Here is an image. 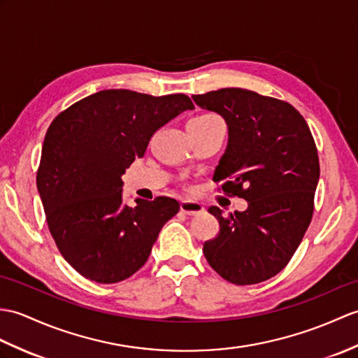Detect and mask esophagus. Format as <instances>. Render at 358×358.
<instances>
[{
    "label": "esophagus",
    "instance_id": "1",
    "mask_svg": "<svg viewBox=\"0 0 358 358\" xmlns=\"http://www.w3.org/2000/svg\"><path fill=\"white\" fill-rule=\"evenodd\" d=\"M180 209L182 213H186V215H199L204 212L203 204H199L196 201H190V199H185V201H181Z\"/></svg>",
    "mask_w": 358,
    "mask_h": 358
}]
</instances>
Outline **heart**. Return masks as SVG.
<instances>
[{
    "mask_svg": "<svg viewBox=\"0 0 358 358\" xmlns=\"http://www.w3.org/2000/svg\"><path fill=\"white\" fill-rule=\"evenodd\" d=\"M206 115H213V114H206Z\"/></svg>",
    "mask_w": 358,
    "mask_h": 358,
    "instance_id": "b5f03b06",
    "label": "heart"
}]
</instances>
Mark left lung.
<instances>
[{"mask_svg": "<svg viewBox=\"0 0 358 358\" xmlns=\"http://www.w3.org/2000/svg\"><path fill=\"white\" fill-rule=\"evenodd\" d=\"M222 115L229 128L226 152L213 181L227 195L244 198V212H209L220 234L203 253L221 278L253 285L285 268L308 229L320 166L308 123L294 106L250 90L221 88L192 96Z\"/></svg>", "mask_w": 358, "mask_h": 358, "instance_id": "left-lung-1", "label": "left lung"}]
</instances>
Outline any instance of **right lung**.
Returning <instances> with one entry per match:
<instances>
[{
	"label": "right lung",
	"instance_id": "1",
	"mask_svg": "<svg viewBox=\"0 0 358 358\" xmlns=\"http://www.w3.org/2000/svg\"><path fill=\"white\" fill-rule=\"evenodd\" d=\"M186 110H194L186 94L103 90L66 108L48 127L38 192L57 248L84 278L115 284L132 276L180 210L169 196L124 204L122 176L145 155L154 132Z\"/></svg>",
	"mask_w": 358,
	"mask_h": 358
}]
</instances>
